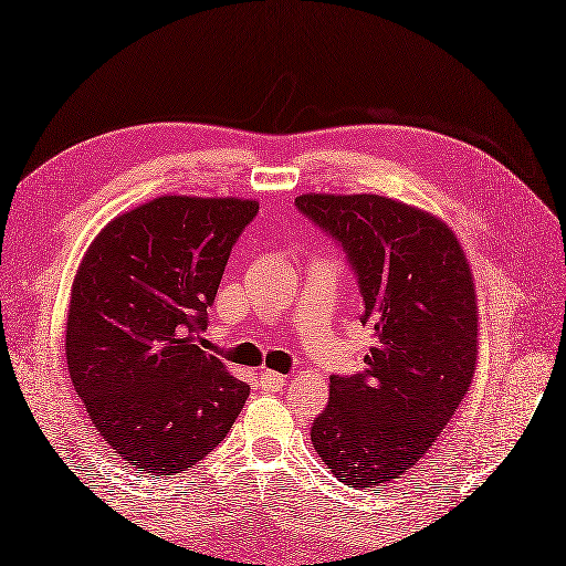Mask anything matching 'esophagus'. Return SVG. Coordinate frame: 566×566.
<instances>
[{"mask_svg": "<svg viewBox=\"0 0 566 566\" xmlns=\"http://www.w3.org/2000/svg\"><path fill=\"white\" fill-rule=\"evenodd\" d=\"M285 376H281V374H276V371H262V388L264 390H269V392H279V390H283L285 388Z\"/></svg>", "mask_w": 566, "mask_h": 566, "instance_id": "esophagus-1", "label": "esophagus"}]
</instances>
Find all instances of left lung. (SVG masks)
I'll use <instances>...</instances> for the list:
<instances>
[{"mask_svg": "<svg viewBox=\"0 0 566 566\" xmlns=\"http://www.w3.org/2000/svg\"><path fill=\"white\" fill-rule=\"evenodd\" d=\"M297 209L347 252L374 328L366 369L331 376L312 446L357 491L392 483L450 423L476 371L479 302L469 259L436 213L380 195L307 192Z\"/></svg>", "mask_w": 566, "mask_h": 566, "instance_id": "8db88e82", "label": "left lung"}]
</instances>
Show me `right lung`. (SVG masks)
I'll list each match as a JSON object with an SVG mask.
<instances>
[{
  "label": "right lung",
  "instance_id": "1",
  "mask_svg": "<svg viewBox=\"0 0 566 566\" xmlns=\"http://www.w3.org/2000/svg\"><path fill=\"white\" fill-rule=\"evenodd\" d=\"M242 197L161 195L106 223L71 285L66 361L95 431L149 476L188 473L233 429L250 386L195 345Z\"/></svg>",
  "mask_w": 566,
  "mask_h": 566
}]
</instances>
